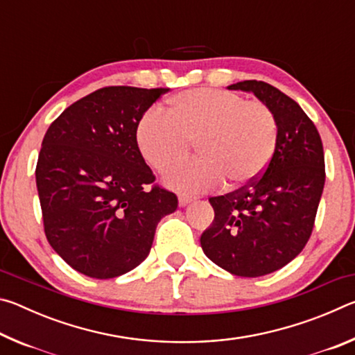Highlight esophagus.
I'll use <instances>...</instances> for the list:
<instances>
[{
	"instance_id": "34e87169",
	"label": "esophagus",
	"mask_w": 355,
	"mask_h": 355,
	"mask_svg": "<svg viewBox=\"0 0 355 355\" xmlns=\"http://www.w3.org/2000/svg\"><path fill=\"white\" fill-rule=\"evenodd\" d=\"M191 197L189 196H184V194H180L178 196V203H180V207H186L188 205V203H191Z\"/></svg>"
}]
</instances>
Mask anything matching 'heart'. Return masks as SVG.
<instances>
[{
  "instance_id": "b5f03b06",
  "label": "heart",
  "mask_w": 355,
  "mask_h": 355,
  "mask_svg": "<svg viewBox=\"0 0 355 355\" xmlns=\"http://www.w3.org/2000/svg\"><path fill=\"white\" fill-rule=\"evenodd\" d=\"M136 141L156 171L183 161L192 142L202 156L166 173V183L200 192L230 180L249 184L261 175L277 146V122L263 103L218 89H191L173 97L167 114L152 110L137 123Z\"/></svg>"
}]
</instances>
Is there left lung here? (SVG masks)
Returning <instances> with one entry per match:
<instances>
[{
  "label": "left lung",
  "mask_w": 355,
  "mask_h": 355,
  "mask_svg": "<svg viewBox=\"0 0 355 355\" xmlns=\"http://www.w3.org/2000/svg\"><path fill=\"white\" fill-rule=\"evenodd\" d=\"M272 111L277 146L260 178L211 197L214 220L200 236L205 255L239 277H261L294 260L313 230L326 171L320 133L296 101L263 81L232 84Z\"/></svg>",
  "instance_id": "8db88e82"
}]
</instances>
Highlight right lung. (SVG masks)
Wrapping results in <instances>:
<instances>
[{"instance_id": "right-lung-1", "label": "right lung", "mask_w": 355, "mask_h": 355, "mask_svg": "<svg viewBox=\"0 0 355 355\" xmlns=\"http://www.w3.org/2000/svg\"><path fill=\"white\" fill-rule=\"evenodd\" d=\"M169 89L111 86L69 106L46 130L35 167L48 243L75 271L114 279L146 260L178 199L137 147L144 114Z\"/></svg>"}]
</instances>
